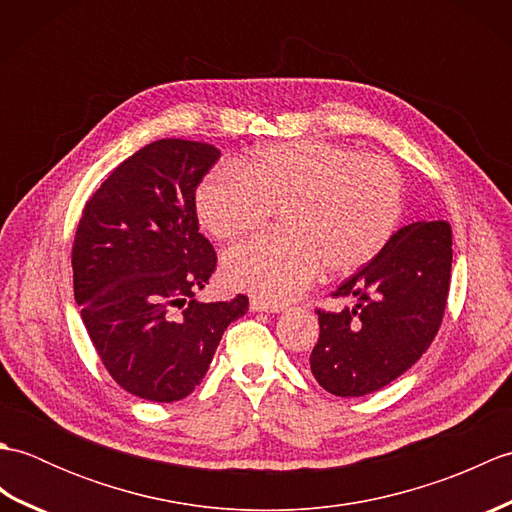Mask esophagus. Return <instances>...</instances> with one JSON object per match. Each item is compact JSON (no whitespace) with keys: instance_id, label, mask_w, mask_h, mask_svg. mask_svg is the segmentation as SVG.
I'll return each mask as SVG.
<instances>
[{"instance_id":"esophagus-1","label":"esophagus","mask_w":512,"mask_h":512,"mask_svg":"<svg viewBox=\"0 0 512 512\" xmlns=\"http://www.w3.org/2000/svg\"><path fill=\"white\" fill-rule=\"evenodd\" d=\"M250 310L253 312H284L286 303H277V301H266V299H250Z\"/></svg>"}]
</instances>
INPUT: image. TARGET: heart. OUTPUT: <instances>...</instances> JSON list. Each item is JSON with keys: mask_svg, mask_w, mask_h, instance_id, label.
Returning a JSON list of instances; mask_svg holds the SVG:
<instances>
[{"mask_svg": "<svg viewBox=\"0 0 512 512\" xmlns=\"http://www.w3.org/2000/svg\"><path fill=\"white\" fill-rule=\"evenodd\" d=\"M405 206L389 160L328 140H295L257 151L244 167L222 165L195 191L202 226L222 242L262 228L281 209L284 233L228 250L224 277L250 295L284 301L321 268L354 273L383 253Z\"/></svg>", "mask_w": 512, "mask_h": 512, "instance_id": "obj_1", "label": "heart"}]
</instances>
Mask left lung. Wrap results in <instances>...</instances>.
Wrapping results in <instances>:
<instances>
[{"label":"left lung","mask_w":512,"mask_h":512,"mask_svg":"<svg viewBox=\"0 0 512 512\" xmlns=\"http://www.w3.org/2000/svg\"><path fill=\"white\" fill-rule=\"evenodd\" d=\"M451 224L413 222L332 292L343 310H321L310 354L317 383L341 398L367 396L402 376L442 325L451 281Z\"/></svg>","instance_id":"obj_1"}]
</instances>
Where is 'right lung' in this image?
Listing matches in <instances>:
<instances>
[{"label":"right lung","mask_w":512,"mask_h":512,"mask_svg":"<svg viewBox=\"0 0 512 512\" xmlns=\"http://www.w3.org/2000/svg\"><path fill=\"white\" fill-rule=\"evenodd\" d=\"M220 158L209 143L162 138L118 165L85 202L72 246L74 299L118 385L151 402L187 398L248 297L200 303L217 255L195 189Z\"/></svg>","instance_id":"1"}]
</instances>
